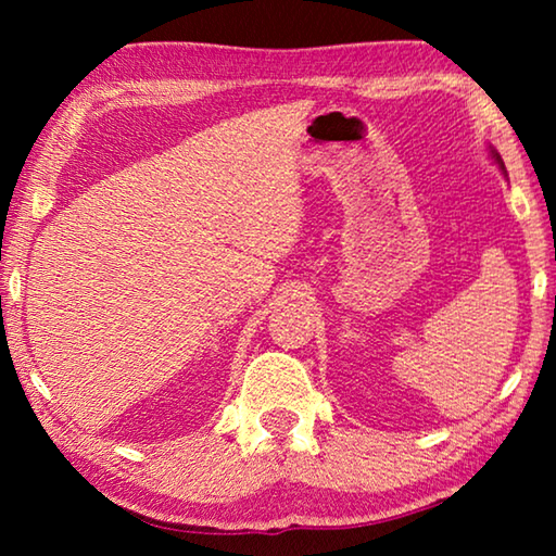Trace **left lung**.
<instances>
[{
    "label": "left lung",
    "instance_id": "obj_1",
    "mask_svg": "<svg viewBox=\"0 0 556 556\" xmlns=\"http://www.w3.org/2000/svg\"><path fill=\"white\" fill-rule=\"evenodd\" d=\"M495 159H497V164H501V166H503V162H501V156H497V154H495Z\"/></svg>",
    "mask_w": 556,
    "mask_h": 556
}]
</instances>
